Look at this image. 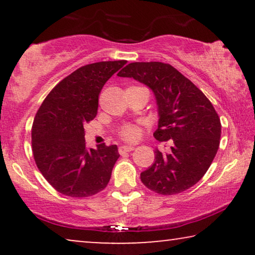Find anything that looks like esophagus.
<instances>
[{
    "label": "esophagus",
    "mask_w": 255,
    "mask_h": 255,
    "mask_svg": "<svg viewBox=\"0 0 255 255\" xmlns=\"http://www.w3.org/2000/svg\"><path fill=\"white\" fill-rule=\"evenodd\" d=\"M135 147H133V146H121L120 149H118V152L121 153V154H123V153L125 152H132L134 151Z\"/></svg>",
    "instance_id": "34e87169"
}]
</instances>
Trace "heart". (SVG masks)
<instances>
[{
  "label": "heart",
  "mask_w": 255,
  "mask_h": 255,
  "mask_svg": "<svg viewBox=\"0 0 255 255\" xmlns=\"http://www.w3.org/2000/svg\"><path fill=\"white\" fill-rule=\"evenodd\" d=\"M141 134V128L135 124H125L120 128L118 135L125 141L132 142L138 140Z\"/></svg>",
  "instance_id": "b5f03b06"
}]
</instances>
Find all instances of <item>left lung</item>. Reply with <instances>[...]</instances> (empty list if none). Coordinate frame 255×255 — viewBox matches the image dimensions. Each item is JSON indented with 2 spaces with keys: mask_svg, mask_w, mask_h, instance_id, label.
I'll use <instances>...</instances> for the list:
<instances>
[{
  "mask_svg": "<svg viewBox=\"0 0 255 255\" xmlns=\"http://www.w3.org/2000/svg\"><path fill=\"white\" fill-rule=\"evenodd\" d=\"M133 78L154 93L159 124L154 138L170 141L169 153L155 149L141 182L160 195H175L196 184L210 167L219 147L222 124L208 97L172 65L131 62L117 74Z\"/></svg>",
  "mask_w": 255,
  "mask_h": 255,
  "instance_id": "left-lung-1",
  "label": "left lung"
}]
</instances>
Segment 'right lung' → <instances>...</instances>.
I'll return each instance as SVG.
<instances>
[{
  "instance_id": "1",
  "label": "right lung",
  "mask_w": 255,
  "mask_h": 255,
  "mask_svg": "<svg viewBox=\"0 0 255 255\" xmlns=\"http://www.w3.org/2000/svg\"><path fill=\"white\" fill-rule=\"evenodd\" d=\"M127 62L100 61L78 68L51 90L34 116V161L47 182L66 196H93L109 183L120 158L117 146L87 148L83 125L95 118L103 86Z\"/></svg>"
}]
</instances>
